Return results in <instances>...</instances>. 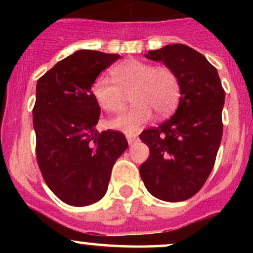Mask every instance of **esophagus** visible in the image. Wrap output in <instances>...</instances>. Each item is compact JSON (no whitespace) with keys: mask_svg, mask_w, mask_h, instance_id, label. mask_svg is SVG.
Here are the masks:
<instances>
[{"mask_svg":"<svg viewBox=\"0 0 253 253\" xmlns=\"http://www.w3.org/2000/svg\"><path fill=\"white\" fill-rule=\"evenodd\" d=\"M126 138H127V142H128V144H133L134 142H136L137 137L133 136V134H126Z\"/></svg>","mask_w":253,"mask_h":253,"instance_id":"esophagus-1","label":"esophagus"}]
</instances>
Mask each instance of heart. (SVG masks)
I'll list each match as a JSON object with an SVG mask.
<instances>
[{"mask_svg":"<svg viewBox=\"0 0 253 253\" xmlns=\"http://www.w3.org/2000/svg\"><path fill=\"white\" fill-rule=\"evenodd\" d=\"M111 78L101 76L93 84V96L98 105L108 112L126 108L131 93L134 104L125 114L109 121V126L132 132L144 126L153 114L164 117L176 108L180 99V79L172 68L139 60H127L111 70Z\"/></svg>","mask_w":253,"mask_h":253,"instance_id":"heart-1","label":"heart"}]
</instances>
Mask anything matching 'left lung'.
<instances>
[{
  "label": "left lung",
  "mask_w": 253,
  "mask_h": 253,
  "mask_svg": "<svg viewBox=\"0 0 253 253\" xmlns=\"http://www.w3.org/2000/svg\"><path fill=\"white\" fill-rule=\"evenodd\" d=\"M145 57L175 71L181 96L170 119L139 134L150 150L139 172L150 195L180 202L195 196L213 169L223 136L225 91L216 68L187 45H167Z\"/></svg>",
  "instance_id": "obj_1"
}]
</instances>
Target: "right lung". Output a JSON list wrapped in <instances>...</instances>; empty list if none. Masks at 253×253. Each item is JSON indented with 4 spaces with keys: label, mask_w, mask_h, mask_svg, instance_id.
I'll list each match as a JSON object with an SVG mask.
<instances>
[{
    "label": "right lung",
    "mask_w": 253,
    "mask_h": 253,
    "mask_svg": "<svg viewBox=\"0 0 253 253\" xmlns=\"http://www.w3.org/2000/svg\"><path fill=\"white\" fill-rule=\"evenodd\" d=\"M120 55L78 50L37 83L33 124L37 159L51 191L70 206L93 205L105 196L111 170L128 143L121 132L101 133L93 84Z\"/></svg>",
    "instance_id": "obj_1"
}]
</instances>
